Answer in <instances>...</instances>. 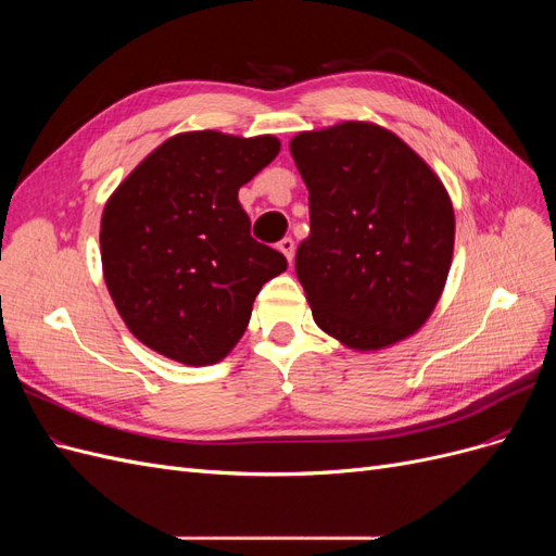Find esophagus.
<instances>
[{
	"label": "esophagus",
	"mask_w": 556,
	"mask_h": 556,
	"mask_svg": "<svg viewBox=\"0 0 556 556\" xmlns=\"http://www.w3.org/2000/svg\"><path fill=\"white\" fill-rule=\"evenodd\" d=\"M278 250L282 252L285 257H288V262L294 260V241L290 237H285L280 243H278Z\"/></svg>",
	"instance_id": "obj_1"
}]
</instances>
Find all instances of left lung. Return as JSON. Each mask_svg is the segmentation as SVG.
I'll return each mask as SVG.
<instances>
[{
  "mask_svg": "<svg viewBox=\"0 0 556 556\" xmlns=\"http://www.w3.org/2000/svg\"><path fill=\"white\" fill-rule=\"evenodd\" d=\"M311 237L296 250L315 325L350 350L408 339L443 294L454 211L441 178L394 131L345 121L299 131Z\"/></svg>",
  "mask_w": 556,
  "mask_h": 556,
  "instance_id": "8db88e82",
  "label": "left lung"
}]
</instances>
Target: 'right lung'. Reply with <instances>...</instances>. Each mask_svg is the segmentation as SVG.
<instances>
[{
  "label": "right lung",
  "mask_w": 556,
  "mask_h": 556,
  "mask_svg": "<svg viewBox=\"0 0 556 556\" xmlns=\"http://www.w3.org/2000/svg\"><path fill=\"white\" fill-rule=\"evenodd\" d=\"M280 141L182 131L157 146L109 197L99 229L104 280L127 329L188 366L225 359L262 285L288 268L250 237L239 190Z\"/></svg>",
  "instance_id": "right-lung-1"
}]
</instances>
